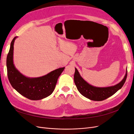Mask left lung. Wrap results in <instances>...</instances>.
<instances>
[{"label": "left lung", "instance_id": "obj_1", "mask_svg": "<svg viewBox=\"0 0 134 134\" xmlns=\"http://www.w3.org/2000/svg\"><path fill=\"white\" fill-rule=\"evenodd\" d=\"M127 71L126 72L122 80L119 83L108 87H96L91 86L83 79L76 68L74 80L75 86L81 94L92 100L101 101L112 96L122 87L127 78Z\"/></svg>", "mask_w": 134, "mask_h": 134}]
</instances>
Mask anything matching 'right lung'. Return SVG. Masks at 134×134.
Segmentation results:
<instances>
[{
    "instance_id": "1",
    "label": "right lung",
    "mask_w": 134,
    "mask_h": 134,
    "mask_svg": "<svg viewBox=\"0 0 134 134\" xmlns=\"http://www.w3.org/2000/svg\"><path fill=\"white\" fill-rule=\"evenodd\" d=\"M10 43L7 58V74L12 87L23 96L31 100H40L49 96L54 91L58 79L64 70L61 68L38 78H28L21 74L13 64L14 42Z\"/></svg>"
}]
</instances>
